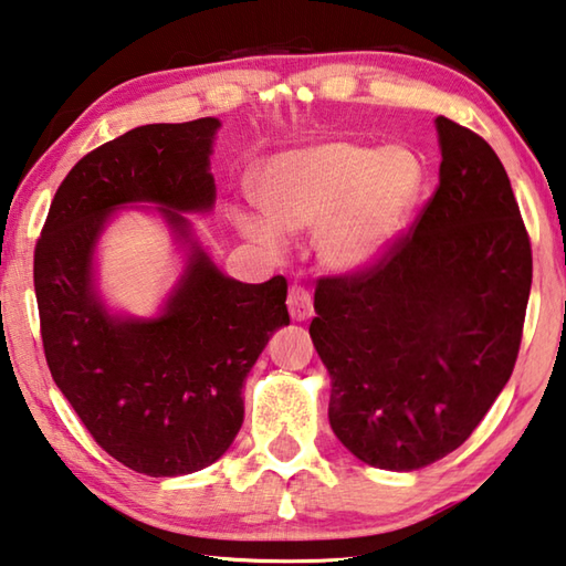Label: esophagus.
Listing matches in <instances>:
<instances>
[{
  "instance_id": "esophagus-1",
  "label": "esophagus",
  "mask_w": 566,
  "mask_h": 566,
  "mask_svg": "<svg viewBox=\"0 0 566 566\" xmlns=\"http://www.w3.org/2000/svg\"><path fill=\"white\" fill-rule=\"evenodd\" d=\"M287 311H291L293 319H307L313 315V297L303 285H291V291H287Z\"/></svg>"
}]
</instances>
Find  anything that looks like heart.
Returning <instances> with one entry per match:
<instances>
[{"mask_svg":"<svg viewBox=\"0 0 566 566\" xmlns=\"http://www.w3.org/2000/svg\"><path fill=\"white\" fill-rule=\"evenodd\" d=\"M423 185L411 147L335 140L275 155L255 179L265 214L233 209L243 237L279 251L283 231L315 233L317 259L335 273L375 265L399 237Z\"/></svg>","mask_w":566,"mask_h":566,"instance_id":"heart-1","label":"heart"}]
</instances>
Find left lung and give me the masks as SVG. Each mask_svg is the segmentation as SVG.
Instances as JSON below:
<instances>
[{
    "label": "left lung",
    "instance_id": "left-lung-1",
    "mask_svg": "<svg viewBox=\"0 0 566 566\" xmlns=\"http://www.w3.org/2000/svg\"><path fill=\"white\" fill-rule=\"evenodd\" d=\"M439 187L365 271L315 287L329 426L359 461L419 471L455 451L513 375L532 249L500 157L436 117Z\"/></svg>",
    "mask_w": 566,
    "mask_h": 566
}]
</instances>
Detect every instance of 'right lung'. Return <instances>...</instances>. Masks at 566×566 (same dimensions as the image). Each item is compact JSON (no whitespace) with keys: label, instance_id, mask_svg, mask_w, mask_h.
<instances>
[{"label":"right lung","instance_id":"1","mask_svg":"<svg viewBox=\"0 0 566 566\" xmlns=\"http://www.w3.org/2000/svg\"><path fill=\"white\" fill-rule=\"evenodd\" d=\"M217 117L143 125L81 157L56 189L34 251V291L46 365L95 443L153 478L201 471L227 453L243 423V379L273 329L291 323L287 283H241L191 241L182 279L150 319L105 311L93 251L115 209L209 211Z\"/></svg>","mask_w":566,"mask_h":566}]
</instances>
